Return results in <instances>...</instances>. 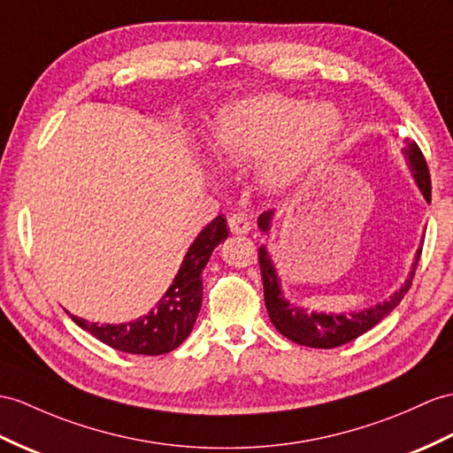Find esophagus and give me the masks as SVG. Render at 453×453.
Returning <instances> with one entry per match:
<instances>
[{"label": "esophagus", "instance_id": "esophagus-1", "mask_svg": "<svg viewBox=\"0 0 453 453\" xmlns=\"http://www.w3.org/2000/svg\"><path fill=\"white\" fill-rule=\"evenodd\" d=\"M228 226L236 234H246L251 230V220L244 213H234L228 217Z\"/></svg>", "mask_w": 453, "mask_h": 453}]
</instances>
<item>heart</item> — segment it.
<instances>
[{"label": "heart", "mask_w": 453, "mask_h": 453, "mask_svg": "<svg viewBox=\"0 0 453 453\" xmlns=\"http://www.w3.org/2000/svg\"><path fill=\"white\" fill-rule=\"evenodd\" d=\"M340 130L342 117L333 107L263 94L220 111L209 150L223 167L259 161L261 180L286 188L325 156Z\"/></svg>", "instance_id": "heart-1"}]
</instances>
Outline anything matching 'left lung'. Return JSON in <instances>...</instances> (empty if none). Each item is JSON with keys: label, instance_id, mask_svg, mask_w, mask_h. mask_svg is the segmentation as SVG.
<instances>
[{"label": "left lung", "instance_id": "8db88e82", "mask_svg": "<svg viewBox=\"0 0 453 453\" xmlns=\"http://www.w3.org/2000/svg\"><path fill=\"white\" fill-rule=\"evenodd\" d=\"M407 157H410V165L415 180L421 188L425 200L430 202V173H428V165L423 156V151L418 150L415 142H410V148H407ZM269 220H271V211H265L259 215V226L261 230H269ZM421 251L417 253V261ZM259 267H261V277H263V292H265V305H267V311L273 325L277 326L279 333L286 336L288 340L296 342V344L302 346H310V348H338L342 344H348V342L356 340L363 333H367L374 325H379L382 319L388 315L395 305L402 302V297L407 294V290L411 288L413 282V274L417 261L413 265V271L410 273V279L403 282L402 288L390 296V300H386L379 305L369 307V310H363L359 313H307L305 310H300V307H294L288 302L284 300V296L280 292V284L277 271L273 267V261L267 256L265 248H259Z\"/></svg>", "mask_w": 453, "mask_h": 453}]
</instances>
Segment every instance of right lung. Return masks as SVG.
I'll return each instance as SVG.
<instances>
[{
    "instance_id": "add662e5",
    "label": "right lung",
    "mask_w": 453,
    "mask_h": 453,
    "mask_svg": "<svg viewBox=\"0 0 453 453\" xmlns=\"http://www.w3.org/2000/svg\"><path fill=\"white\" fill-rule=\"evenodd\" d=\"M223 215L215 217L196 238L182 261L171 288L153 311L127 325H92L71 315L73 321L113 349L138 356H161L179 348L188 338L202 307V271L219 242L226 240Z\"/></svg>"
}]
</instances>
